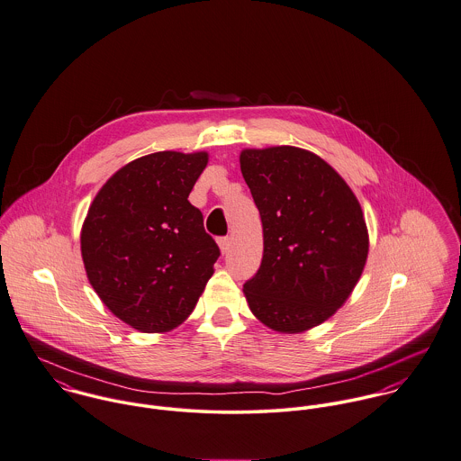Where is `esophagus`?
Listing matches in <instances>:
<instances>
[{"instance_id":"34e87169","label":"esophagus","mask_w":461,"mask_h":461,"mask_svg":"<svg viewBox=\"0 0 461 461\" xmlns=\"http://www.w3.org/2000/svg\"><path fill=\"white\" fill-rule=\"evenodd\" d=\"M217 244H219V248H221V253H222V255H226V253L230 251L231 242H230V239H228V237H221V239H217Z\"/></svg>"}]
</instances>
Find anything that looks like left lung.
I'll use <instances>...</instances> for the list:
<instances>
[{
  "label": "left lung",
  "mask_w": 461,
  "mask_h": 461,
  "mask_svg": "<svg viewBox=\"0 0 461 461\" xmlns=\"http://www.w3.org/2000/svg\"><path fill=\"white\" fill-rule=\"evenodd\" d=\"M240 169L263 224L261 265L244 285L248 304L277 332H304L357 285L369 249L362 208L332 166L297 147L242 150Z\"/></svg>",
  "instance_id": "left-lung-1"
}]
</instances>
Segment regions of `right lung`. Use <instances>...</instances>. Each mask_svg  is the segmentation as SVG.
<instances>
[{"instance_id": "add662e5", "label": "right lung", "mask_w": 461, "mask_h": 461, "mask_svg": "<svg viewBox=\"0 0 461 461\" xmlns=\"http://www.w3.org/2000/svg\"><path fill=\"white\" fill-rule=\"evenodd\" d=\"M206 152H155L118 169L81 230L86 276L105 307L141 332H167L196 306L221 255L189 194Z\"/></svg>"}]
</instances>
